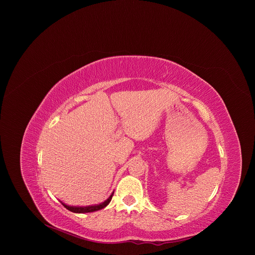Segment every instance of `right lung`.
Segmentation results:
<instances>
[{"mask_svg":"<svg viewBox=\"0 0 255 255\" xmlns=\"http://www.w3.org/2000/svg\"><path fill=\"white\" fill-rule=\"evenodd\" d=\"M113 194H114V193L111 194V196H110L109 198H108L105 202H103V203H101V204H99V205H94V206L73 207V206L66 205V204H64L63 202H62V204H63L68 210H70V211H72V212H74V213H88V212H94V211H97V210H100V209H103L104 207H106V206L109 204L110 201H111V199H112V197H113Z\"/></svg>","mask_w":255,"mask_h":255,"instance_id":"right-lung-1","label":"right lung"}]
</instances>
